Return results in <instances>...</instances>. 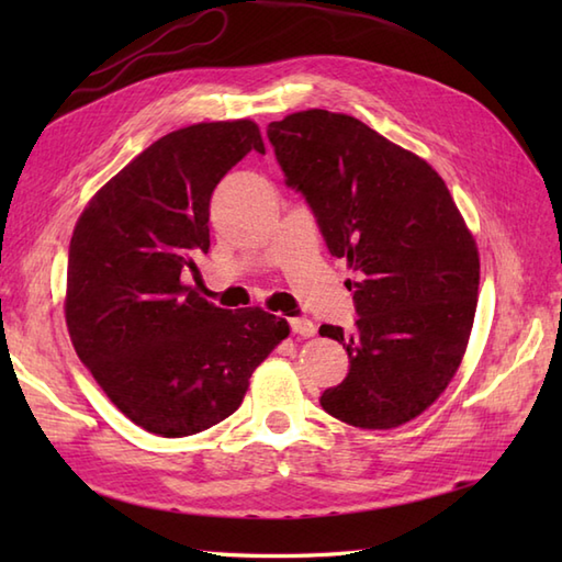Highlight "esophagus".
Masks as SVG:
<instances>
[{"label":"esophagus","mask_w":562,"mask_h":562,"mask_svg":"<svg viewBox=\"0 0 562 562\" xmlns=\"http://www.w3.org/2000/svg\"><path fill=\"white\" fill-rule=\"evenodd\" d=\"M290 328H292L294 336H302V338H312L314 333H316V326L308 318H304V316L290 318Z\"/></svg>","instance_id":"34e87169"}]
</instances>
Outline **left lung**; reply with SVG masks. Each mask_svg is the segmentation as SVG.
<instances>
[{"instance_id": "left-lung-1", "label": "left lung", "mask_w": 562, "mask_h": 562, "mask_svg": "<svg viewBox=\"0 0 562 562\" xmlns=\"http://www.w3.org/2000/svg\"><path fill=\"white\" fill-rule=\"evenodd\" d=\"M268 139L330 256L360 272L345 282L355 326L318 328L350 360L321 405L364 429L413 420L457 374L473 328L481 262L461 212L432 166L352 115L292 113Z\"/></svg>"}]
</instances>
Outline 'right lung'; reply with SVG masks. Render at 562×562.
<instances>
[{
  "label": "right lung",
  "instance_id": "1",
  "mask_svg": "<svg viewBox=\"0 0 562 562\" xmlns=\"http://www.w3.org/2000/svg\"><path fill=\"white\" fill-rule=\"evenodd\" d=\"M248 151L250 121L164 135L111 178L69 241L65 316L79 360L115 408L161 437L229 417L248 379L290 336L260 306L226 312L183 284L210 250V198Z\"/></svg>",
  "mask_w": 562,
  "mask_h": 562
}]
</instances>
